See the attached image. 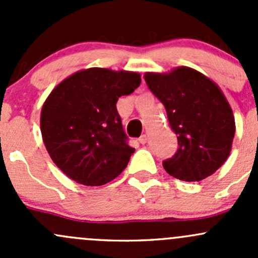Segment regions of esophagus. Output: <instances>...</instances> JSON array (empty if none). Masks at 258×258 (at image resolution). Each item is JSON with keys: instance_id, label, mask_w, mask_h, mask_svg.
<instances>
[{"instance_id": "esophagus-1", "label": "esophagus", "mask_w": 258, "mask_h": 258, "mask_svg": "<svg viewBox=\"0 0 258 258\" xmlns=\"http://www.w3.org/2000/svg\"><path fill=\"white\" fill-rule=\"evenodd\" d=\"M147 141H148V139H147V136H146V135H142V136L139 139V142L141 145H145Z\"/></svg>"}]
</instances>
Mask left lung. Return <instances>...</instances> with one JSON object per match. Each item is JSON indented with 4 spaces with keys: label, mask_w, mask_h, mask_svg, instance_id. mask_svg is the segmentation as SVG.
<instances>
[{
    "label": "left lung",
    "mask_w": 258,
    "mask_h": 258,
    "mask_svg": "<svg viewBox=\"0 0 258 258\" xmlns=\"http://www.w3.org/2000/svg\"><path fill=\"white\" fill-rule=\"evenodd\" d=\"M145 81L165 106L177 136V151L162 162L166 172L187 182L215 173L230 155L236 130L232 110L218 86L189 67L146 74Z\"/></svg>",
    "instance_id": "8db88e82"
}]
</instances>
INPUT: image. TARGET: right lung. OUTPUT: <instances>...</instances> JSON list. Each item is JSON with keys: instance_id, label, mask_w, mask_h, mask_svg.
Masks as SVG:
<instances>
[{"instance_id": "obj_1", "label": "right lung", "mask_w": 258, "mask_h": 258, "mask_svg": "<svg viewBox=\"0 0 258 258\" xmlns=\"http://www.w3.org/2000/svg\"><path fill=\"white\" fill-rule=\"evenodd\" d=\"M140 83L136 72L95 67L67 77L49 93L41 111V134L64 175L86 186H102L126 168L135 148L116 103Z\"/></svg>"}]
</instances>
